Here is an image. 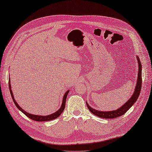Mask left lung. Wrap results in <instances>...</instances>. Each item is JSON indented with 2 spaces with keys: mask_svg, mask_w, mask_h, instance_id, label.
<instances>
[{
  "mask_svg": "<svg viewBox=\"0 0 152 152\" xmlns=\"http://www.w3.org/2000/svg\"><path fill=\"white\" fill-rule=\"evenodd\" d=\"M137 59L138 63V77L136 83V86L134 88V91L133 92V94L131 96V97L130 98L129 100L126 102V103L124 104L122 106H121L118 109L112 111H100L95 110L94 108L91 107L89 106L87 102H86V106L88 107V109L91 111L92 113H93L94 115H96L99 117L104 119H114L116 117H118L119 116H121L124 115L126 111H127L130 108H131L132 105L134 104L136 101L137 100V99L140 95V92L141 91L142 87V65L140 63V58L138 56H137Z\"/></svg>",
  "mask_w": 152,
  "mask_h": 152,
  "instance_id": "obj_1",
  "label": "left lung"
}]
</instances>
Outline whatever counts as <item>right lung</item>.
I'll list each match as a JSON object with an SVG mask.
<instances>
[{"instance_id":"right-lung-1","label":"right lung","mask_w":152,"mask_h":152,"mask_svg":"<svg viewBox=\"0 0 152 152\" xmlns=\"http://www.w3.org/2000/svg\"><path fill=\"white\" fill-rule=\"evenodd\" d=\"M9 79H10V78H9ZM8 85H9V88H10V94H11V96H12V100H13L14 103L15 104V106H16L18 107V109H19V110H20L21 112L23 113L27 117H28L29 118H30L31 119L36 121H51V120L56 119L57 117L60 116L61 115V113H62L63 111L64 110L65 107H66V102L67 96L69 92V90H68L66 92V93L64 94V97H63V100H62V103H61V107H60V109H59L58 111H56V112H54L53 113L50 114V115H35V114L29 113L28 112H27L26 111H25L24 110H23L15 100L14 94H13V92H12V88H11V84H10V79H9Z\"/></svg>"}]
</instances>
